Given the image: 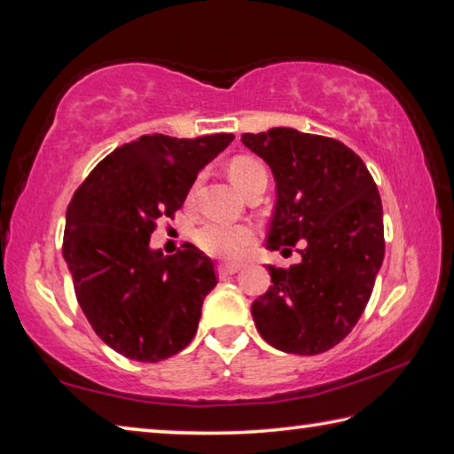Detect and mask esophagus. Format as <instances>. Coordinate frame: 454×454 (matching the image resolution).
Here are the masks:
<instances>
[{"instance_id":"1","label":"esophagus","mask_w":454,"mask_h":454,"mask_svg":"<svg viewBox=\"0 0 454 454\" xmlns=\"http://www.w3.org/2000/svg\"><path fill=\"white\" fill-rule=\"evenodd\" d=\"M240 264H218V276L220 278H226V276H232V274H236L238 270H240Z\"/></svg>"}]
</instances>
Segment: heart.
I'll use <instances>...</instances> for the list:
<instances>
[{
  "instance_id": "heart-1",
  "label": "heart",
  "mask_w": 454,
  "mask_h": 454,
  "mask_svg": "<svg viewBox=\"0 0 454 454\" xmlns=\"http://www.w3.org/2000/svg\"><path fill=\"white\" fill-rule=\"evenodd\" d=\"M228 174L244 194L260 180H266V168L256 158L238 156L228 164ZM198 182L192 186V194ZM256 230L250 224H224V222H204L194 230V242L206 254L214 258H238L254 242Z\"/></svg>"
}]
</instances>
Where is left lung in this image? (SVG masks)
Listing matches in <instances>:
<instances>
[{
	"mask_svg": "<svg viewBox=\"0 0 454 454\" xmlns=\"http://www.w3.org/2000/svg\"><path fill=\"white\" fill-rule=\"evenodd\" d=\"M242 144L276 180L266 246L302 244L301 264L268 266L272 286L252 302V318L274 348L320 355L350 334L372 294L384 258L380 194L363 160L334 137L272 128L242 134Z\"/></svg>",
	"mask_w": 454,
	"mask_h": 454,
	"instance_id": "8db88e82",
	"label": "left lung"
}]
</instances>
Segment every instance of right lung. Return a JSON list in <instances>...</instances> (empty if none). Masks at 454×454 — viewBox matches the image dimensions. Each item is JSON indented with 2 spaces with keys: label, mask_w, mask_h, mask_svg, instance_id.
<instances>
[{
  "label": "right lung",
  "mask_w": 454,
  "mask_h": 454,
  "mask_svg": "<svg viewBox=\"0 0 454 454\" xmlns=\"http://www.w3.org/2000/svg\"><path fill=\"white\" fill-rule=\"evenodd\" d=\"M232 140L142 136L107 153L75 190L64 258L91 328L121 356L160 363L194 338L204 298L218 282L214 262L188 242L164 256L150 250V236Z\"/></svg>",
  "instance_id": "add662e5"
}]
</instances>
